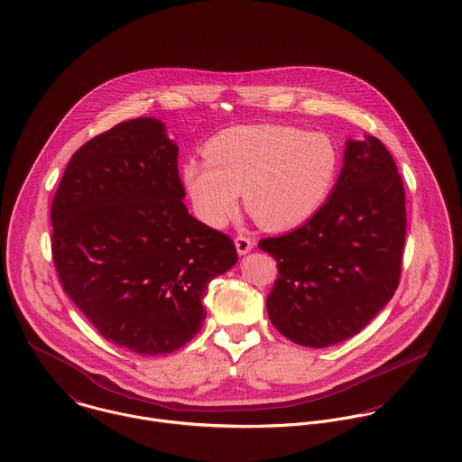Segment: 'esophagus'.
<instances>
[{
	"mask_svg": "<svg viewBox=\"0 0 462 462\" xmlns=\"http://www.w3.org/2000/svg\"><path fill=\"white\" fill-rule=\"evenodd\" d=\"M235 245H236L238 254H240V256H244V254H249V253L253 251V245H254V244L251 242V238H247V236L240 235V236H236Z\"/></svg>",
	"mask_w": 462,
	"mask_h": 462,
	"instance_id": "1",
	"label": "esophagus"
}]
</instances>
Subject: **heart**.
I'll list each match as a JSON object with an SVG mask.
<instances>
[{
    "label": "heart",
    "mask_w": 462,
    "mask_h": 462,
    "mask_svg": "<svg viewBox=\"0 0 462 462\" xmlns=\"http://www.w3.org/2000/svg\"><path fill=\"white\" fill-rule=\"evenodd\" d=\"M204 154L183 165V183L199 220L209 227H222L238 211L242 192L260 226L295 227L324 206L341 165L329 134L279 125L224 130Z\"/></svg>",
    "instance_id": "1"
}]
</instances>
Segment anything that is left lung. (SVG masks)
Returning a JSON list of instances; mask_svg holds the SVG:
<instances>
[{
    "mask_svg": "<svg viewBox=\"0 0 462 462\" xmlns=\"http://www.w3.org/2000/svg\"><path fill=\"white\" fill-rule=\"evenodd\" d=\"M403 242L405 192L393 156L375 136L346 140L324 206L299 229L258 244L279 268L270 322L313 348L352 337L395 295Z\"/></svg>",
    "mask_w": 462,
    "mask_h": 462,
    "instance_id": "left-lung-1",
    "label": "left lung"
}]
</instances>
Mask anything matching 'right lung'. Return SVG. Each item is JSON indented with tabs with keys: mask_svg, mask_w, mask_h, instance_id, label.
I'll return each instance as SVG.
<instances>
[{
	"mask_svg": "<svg viewBox=\"0 0 462 462\" xmlns=\"http://www.w3.org/2000/svg\"><path fill=\"white\" fill-rule=\"evenodd\" d=\"M178 149L162 121H125L72 154L51 206L67 295L103 337L142 356L189 343L208 284L238 262L233 240L183 204Z\"/></svg>",
	"mask_w": 462,
	"mask_h": 462,
	"instance_id": "obj_1",
	"label": "right lung"
}]
</instances>
